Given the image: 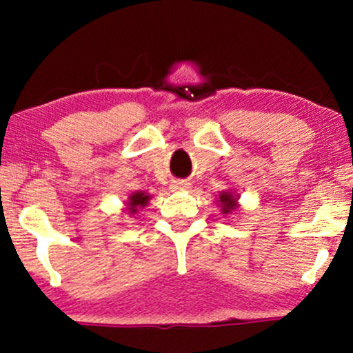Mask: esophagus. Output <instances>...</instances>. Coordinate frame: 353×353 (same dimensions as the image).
Wrapping results in <instances>:
<instances>
[{"label":"esophagus","instance_id":"obj_1","mask_svg":"<svg viewBox=\"0 0 353 353\" xmlns=\"http://www.w3.org/2000/svg\"><path fill=\"white\" fill-rule=\"evenodd\" d=\"M188 188H190V183L186 180H176L172 183L173 191H186Z\"/></svg>","mask_w":353,"mask_h":353}]
</instances>
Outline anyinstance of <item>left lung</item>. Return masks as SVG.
I'll return each instance as SVG.
<instances>
[{
    "label": "left lung",
    "mask_w": 353,
    "mask_h": 353,
    "mask_svg": "<svg viewBox=\"0 0 353 353\" xmlns=\"http://www.w3.org/2000/svg\"><path fill=\"white\" fill-rule=\"evenodd\" d=\"M219 203H221V211H223V214H230V212H234L237 210V196L236 194L229 193V191H223V193L219 194Z\"/></svg>",
    "instance_id": "left-lung-1"
}]
</instances>
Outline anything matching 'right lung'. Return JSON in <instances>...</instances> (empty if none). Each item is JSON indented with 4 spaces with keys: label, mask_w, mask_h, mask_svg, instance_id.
Instances as JSON below:
<instances>
[{
    "label": "right lung",
    "mask_w": 353,
    "mask_h": 353,
    "mask_svg": "<svg viewBox=\"0 0 353 353\" xmlns=\"http://www.w3.org/2000/svg\"><path fill=\"white\" fill-rule=\"evenodd\" d=\"M149 199L150 194L143 193V191H136V193L130 194L128 203H125L129 214H137L139 210H142V208H145L149 204Z\"/></svg>",
    "instance_id": "right-lung-1"
}]
</instances>
